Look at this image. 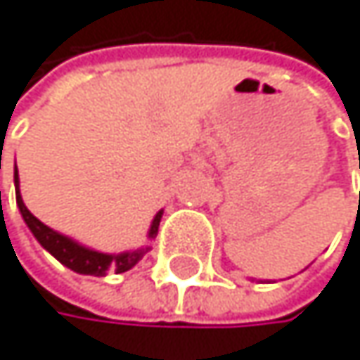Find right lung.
I'll return each mask as SVG.
<instances>
[{"instance_id":"right-lung-1","label":"right lung","mask_w":360,"mask_h":360,"mask_svg":"<svg viewBox=\"0 0 360 360\" xmlns=\"http://www.w3.org/2000/svg\"><path fill=\"white\" fill-rule=\"evenodd\" d=\"M14 186H16V206H19L21 214H23V221L27 223V227L32 229V233L36 236V240L56 257L60 259L66 268L70 271L79 273V275H94V277H105L109 271L113 273H127L131 268L150 251V247H143V249H135V251H127V253H117V255H109V253H101V251H94V249H87L79 243H75L72 238L64 236V233L56 231L46 227L42 221H38L30 210L27 206L23 204V197L19 193V172H14ZM160 217H163V210H158L152 225H150V231H148V238H156L158 233V223H160Z\"/></svg>"}]
</instances>
